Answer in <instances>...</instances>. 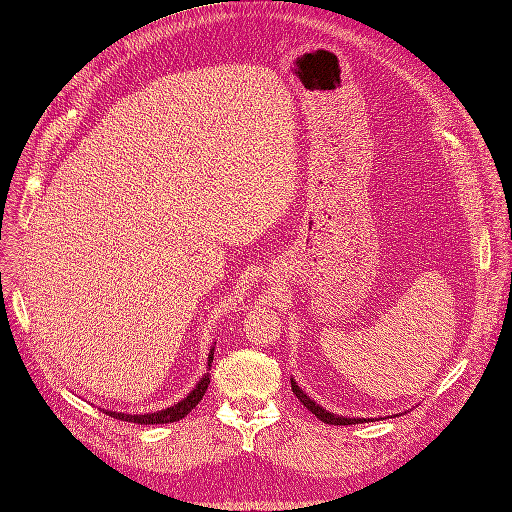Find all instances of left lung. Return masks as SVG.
<instances>
[{
	"label": "left lung",
	"mask_w": 512,
	"mask_h": 512,
	"mask_svg": "<svg viewBox=\"0 0 512 512\" xmlns=\"http://www.w3.org/2000/svg\"><path fill=\"white\" fill-rule=\"evenodd\" d=\"M291 387H293V393L297 395L299 402H301L311 414H316L322 422H326V425H355V422H364V418H345V416H339V414H332V412L324 410L320 404L314 402V399H309L307 393H303V391L299 389V385H297L293 379H291Z\"/></svg>",
	"instance_id": "8db88e82"
}]
</instances>
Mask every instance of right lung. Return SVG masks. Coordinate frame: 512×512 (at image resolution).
<instances>
[{
    "label": "right lung",
    "mask_w": 512,
    "mask_h": 512,
    "mask_svg": "<svg viewBox=\"0 0 512 512\" xmlns=\"http://www.w3.org/2000/svg\"><path fill=\"white\" fill-rule=\"evenodd\" d=\"M213 362V347H211V353H209V360L207 364L211 366ZM211 383V374L207 372L201 381H198V385L182 399V402L173 404L171 408H165V410H159V412H150V414H125V412H113V410H106V414L110 418H117V420H125V422H138V425H167V422H177L182 420L188 412H192L198 402H201L207 387Z\"/></svg>",
    "instance_id": "1"
}]
</instances>
